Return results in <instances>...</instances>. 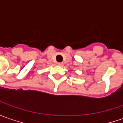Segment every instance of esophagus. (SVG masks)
<instances>
[{"label": "esophagus", "instance_id": "obj_1", "mask_svg": "<svg viewBox=\"0 0 123 123\" xmlns=\"http://www.w3.org/2000/svg\"><path fill=\"white\" fill-rule=\"evenodd\" d=\"M58 65L62 66L63 65V62H58Z\"/></svg>", "mask_w": 123, "mask_h": 123}]
</instances>
